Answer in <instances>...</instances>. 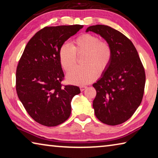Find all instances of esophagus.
<instances>
[{"instance_id": "obj_1", "label": "esophagus", "mask_w": 158, "mask_h": 158, "mask_svg": "<svg viewBox=\"0 0 158 158\" xmlns=\"http://www.w3.org/2000/svg\"><path fill=\"white\" fill-rule=\"evenodd\" d=\"M87 89V86L86 85H81L80 86V90H81V91H83V90H84Z\"/></svg>"}]
</instances>
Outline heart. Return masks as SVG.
<instances>
[{
    "mask_svg": "<svg viewBox=\"0 0 158 158\" xmlns=\"http://www.w3.org/2000/svg\"><path fill=\"white\" fill-rule=\"evenodd\" d=\"M77 54L84 53V66H76L71 69L66 75L69 84L85 85L97 78L98 72L103 73L111 63L112 49L105 41H100L99 37L90 33L83 34L74 40L73 44H63L60 47L58 57L61 66L69 70L76 62Z\"/></svg>",
    "mask_w": 158,
    "mask_h": 158,
    "instance_id": "1",
    "label": "heart"
}]
</instances>
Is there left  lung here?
<instances>
[{
  "mask_svg": "<svg viewBox=\"0 0 158 158\" xmlns=\"http://www.w3.org/2000/svg\"><path fill=\"white\" fill-rule=\"evenodd\" d=\"M91 31L110 45L112 58L108 68L93 84L97 92L93 102L98 120L109 125L127 121L139 106L145 87V71L136 48L121 32L105 25L91 26Z\"/></svg>",
  "mask_w": 158,
  "mask_h": 158,
  "instance_id": "obj_1",
  "label": "left lung"
}]
</instances>
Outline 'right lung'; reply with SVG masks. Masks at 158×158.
Listing matches in <instances>:
<instances>
[{
  "label": "right lung",
  "mask_w": 158,
  "mask_h": 158,
  "mask_svg": "<svg viewBox=\"0 0 158 158\" xmlns=\"http://www.w3.org/2000/svg\"><path fill=\"white\" fill-rule=\"evenodd\" d=\"M81 25L45 27L26 44L16 73V90L21 103L34 121L56 126L70 116L71 102L81 91L76 85H64L58 52Z\"/></svg>",
  "instance_id": "obj_1"
}]
</instances>
